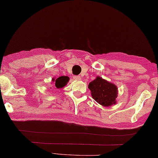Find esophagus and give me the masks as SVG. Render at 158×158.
<instances>
[{
	"label": "esophagus",
	"instance_id": "1",
	"mask_svg": "<svg viewBox=\"0 0 158 158\" xmlns=\"http://www.w3.org/2000/svg\"><path fill=\"white\" fill-rule=\"evenodd\" d=\"M73 79L75 80H77V81H79V80H81V77L80 76H74L73 77Z\"/></svg>",
	"mask_w": 158,
	"mask_h": 158
}]
</instances>
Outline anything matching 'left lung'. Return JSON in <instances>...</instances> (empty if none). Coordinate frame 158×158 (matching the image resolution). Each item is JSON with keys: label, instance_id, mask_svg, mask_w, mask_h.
<instances>
[{"label": "left lung", "instance_id": "left-lung-1", "mask_svg": "<svg viewBox=\"0 0 158 158\" xmlns=\"http://www.w3.org/2000/svg\"><path fill=\"white\" fill-rule=\"evenodd\" d=\"M88 88L91 91L92 98L102 106L108 107L116 103L118 94L117 86L102 77H96L89 83Z\"/></svg>", "mask_w": 158, "mask_h": 158}]
</instances>
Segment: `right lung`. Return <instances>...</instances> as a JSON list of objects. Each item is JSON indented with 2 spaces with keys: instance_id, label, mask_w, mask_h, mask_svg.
Returning a JSON list of instances; mask_svg holds the SVG:
<instances>
[{
  "instance_id": "1",
  "label": "right lung",
  "mask_w": 158,
  "mask_h": 158,
  "mask_svg": "<svg viewBox=\"0 0 158 158\" xmlns=\"http://www.w3.org/2000/svg\"><path fill=\"white\" fill-rule=\"evenodd\" d=\"M69 81V77L67 76H62V77H59L58 78L55 79L53 78L52 79V81L54 82L55 87L56 88L60 89L62 88L63 87H64L67 83Z\"/></svg>"
}]
</instances>
